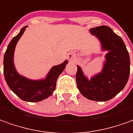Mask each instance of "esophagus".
Segmentation results:
<instances>
[{"mask_svg":"<svg viewBox=\"0 0 133 133\" xmlns=\"http://www.w3.org/2000/svg\"><path fill=\"white\" fill-rule=\"evenodd\" d=\"M67 57H68V59L70 60V61H73V60H75L76 58H77V55H76V54L74 53V52H69L68 54V55H67Z\"/></svg>","mask_w":133,"mask_h":133,"instance_id":"1","label":"esophagus"}]
</instances>
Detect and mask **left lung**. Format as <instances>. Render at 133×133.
Segmentation results:
<instances>
[{
	"instance_id": "obj_1",
	"label": "left lung",
	"mask_w": 133,
	"mask_h": 133,
	"mask_svg": "<svg viewBox=\"0 0 133 133\" xmlns=\"http://www.w3.org/2000/svg\"><path fill=\"white\" fill-rule=\"evenodd\" d=\"M101 44L102 51H107L102 69L90 79L77 65L76 82L80 93L93 101L104 102L115 97L124 89L130 75V56L120 36L107 26L89 29Z\"/></svg>"
}]
</instances>
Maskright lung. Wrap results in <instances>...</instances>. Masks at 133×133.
I'll list each match as a JSON object with an SVG mask.
<instances>
[{
    "label": "right lung",
    "instance_id": "add662e5",
    "mask_svg": "<svg viewBox=\"0 0 133 133\" xmlns=\"http://www.w3.org/2000/svg\"><path fill=\"white\" fill-rule=\"evenodd\" d=\"M27 27L26 26L21 29L19 34L12 38L8 44L3 59V73L9 88L19 98L26 102H38L53 94L57 79L64 70L68 61L65 60L61 64L54 66L46 77L41 79H31L18 74L14 65V51L18 41Z\"/></svg>",
    "mask_w": 133,
    "mask_h": 133
}]
</instances>
